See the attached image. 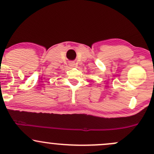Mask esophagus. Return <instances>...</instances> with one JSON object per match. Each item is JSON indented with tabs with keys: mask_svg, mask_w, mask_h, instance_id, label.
<instances>
[{
	"mask_svg": "<svg viewBox=\"0 0 154 154\" xmlns=\"http://www.w3.org/2000/svg\"><path fill=\"white\" fill-rule=\"evenodd\" d=\"M69 66H75V62H69Z\"/></svg>",
	"mask_w": 154,
	"mask_h": 154,
	"instance_id": "34e87169",
	"label": "esophagus"
}]
</instances>
